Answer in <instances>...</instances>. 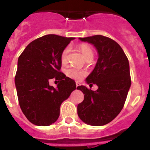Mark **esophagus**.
Returning <instances> with one entry per match:
<instances>
[{"label": "esophagus", "mask_w": 150, "mask_h": 150, "mask_svg": "<svg viewBox=\"0 0 150 150\" xmlns=\"http://www.w3.org/2000/svg\"><path fill=\"white\" fill-rule=\"evenodd\" d=\"M80 86V83H79V82H76V87L77 88L78 86Z\"/></svg>", "instance_id": "esophagus-1"}]
</instances>
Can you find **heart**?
Listing matches in <instances>:
<instances>
[{"mask_svg":"<svg viewBox=\"0 0 150 150\" xmlns=\"http://www.w3.org/2000/svg\"><path fill=\"white\" fill-rule=\"evenodd\" d=\"M79 49L80 52H82L83 55L86 59L88 58L92 57L93 55V52L92 50L88 46V44H80L79 46ZM70 52V46H67L64 49L63 51L62 52L61 54V62L62 64H65L67 62V59H68V54ZM86 71L80 70V69L75 68V67H69L65 71V74L67 77L71 78V79H75V80H80L83 79L86 75Z\"/></svg>","mask_w":150,"mask_h":150,"instance_id":"1","label":"heart"}]
</instances>
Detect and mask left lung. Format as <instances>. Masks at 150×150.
I'll use <instances>...</instances> for the list:
<instances>
[{
    "label": "left lung",
    "mask_w": 150,
    "mask_h": 150,
    "mask_svg": "<svg viewBox=\"0 0 150 150\" xmlns=\"http://www.w3.org/2000/svg\"><path fill=\"white\" fill-rule=\"evenodd\" d=\"M79 40L93 44L98 50V59L86 82L98 88L92 91L84 86L77 87L84 94V100L77 106L78 116L86 124L104 125L124 107L132 83L128 59L121 46L107 37L95 35Z\"/></svg>",
    "instance_id": "1"
}]
</instances>
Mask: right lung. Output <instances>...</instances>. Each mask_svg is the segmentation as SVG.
<instances>
[{
	"label": "right lung",
	"instance_id": "1",
	"mask_svg": "<svg viewBox=\"0 0 150 150\" xmlns=\"http://www.w3.org/2000/svg\"><path fill=\"white\" fill-rule=\"evenodd\" d=\"M74 38L47 34L30 42L18 59L15 76L18 104L24 115L36 125L48 126L60 114L62 102L76 83L61 72V54ZM58 80L56 88L49 85Z\"/></svg>",
	"mask_w": 150,
	"mask_h": 150
}]
</instances>
